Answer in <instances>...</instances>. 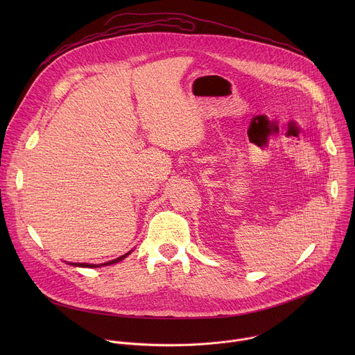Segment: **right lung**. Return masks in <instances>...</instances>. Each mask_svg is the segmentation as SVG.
<instances>
[{
  "instance_id": "obj_1",
  "label": "right lung",
  "mask_w": 355,
  "mask_h": 355,
  "mask_svg": "<svg viewBox=\"0 0 355 355\" xmlns=\"http://www.w3.org/2000/svg\"><path fill=\"white\" fill-rule=\"evenodd\" d=\"M132 251H129V252H126V254H123V256H121V257H118V259H115V260H112V261H108V263H104V264H87V263H69V264H71V266H74V267H85V268H98V267H104V266H111V264H115V263H119V261H122L123 259H126L129 254H130Z\"/></svg>"
}]
</instances>
